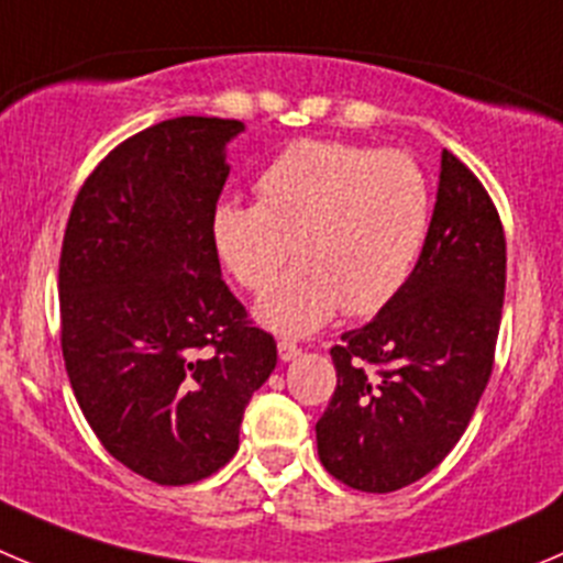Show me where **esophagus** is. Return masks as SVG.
Returning <instances> with one entry per match:
<instances>
[{"label":"esophagus","instance_id":"esophagus-1","mask_svg":"<svg viewBox=\"0 0 563 563\" xmlns=\"http://www.w3.org/2000/svg\"><path fill=\"white\" fill-rule=\"evenodd\" d=\"M277 354H280L283 363H291V360H297L302 354V349L294 341H288V338H283V341H277Z\"/></svg>","mask_w":563,"mask_h":563}]
</instances>
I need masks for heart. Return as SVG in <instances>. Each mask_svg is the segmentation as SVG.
<instances>
[{"label": "heart", "instance_id": "1", "mask_svg": "<svg viewBox=\"0 0 563 563\" xmlns=\"http://www.w3.org/2000/svg\"><path fill=\"white\" fill-rule=\"evenodd\" d=\"M432 225L427 173L404 151L299 140L255 178V203L225 200L209 236L228 275L250 294L275 283L258 319L310 335L338 310L371 316L412 277Z\"/></svg>", "mask_w": 563, "mask_h": 563}]
</instances>
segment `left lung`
Segmentation results:
<instances>
[{
    "mask_svg": "<svg viewBox=\"0 0 563 563\" xmlns=\"http://www.w3.org/2000/svg\"><path fill=\"white\" fill-rule=\"evenodd\" d=\"M504 291L498 209L443 151L438 203L412 277L330 349L338 385L316 423L330 476L360 493H396L449 456L493 374Z\"/></svg>",
    "mask_w": 563,
    "mask_h": 563,
    "instance_id": "obj_1",
    "label": "left lung"
}]
</instances>
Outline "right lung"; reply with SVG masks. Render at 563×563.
Returning a JSON list of instances; mask_svg holds the SVG:
<instances>
[{"mask_svg":"<svg viewBox=\"0 0 563 563\" xmlns=\"http://www.w3.org/2000/svg\"><path fill=\"white\" fill-rule=\"evenodd\" d=\"M242 120L173 118L129 136L90 173L59 255L70 387L103 449L162 487L239 451L277 343L247 321L209 236Z\"/></svg>","mask_w":563,"mask_h":563,"instance_id":"obj_1","label":"right lung"}]
</instances>
